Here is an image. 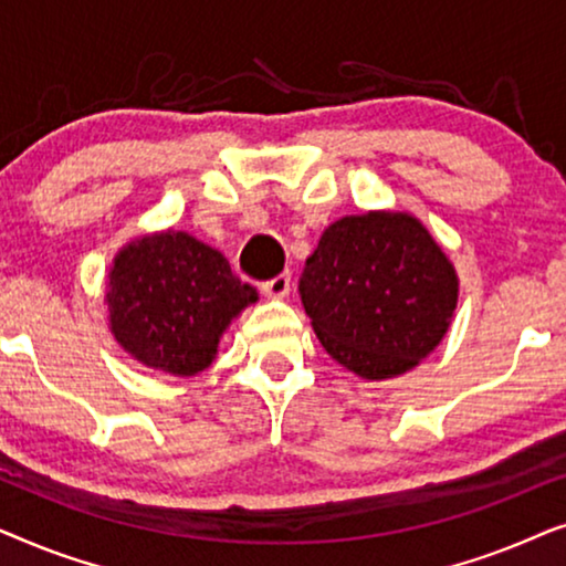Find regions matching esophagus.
I'll use <instances>...</instances> for the list:
<instances>
[{
  "mask_svg": "<svg viewBox=\"0 0 566 566\" xmlns=\"http://www.w3.org/2000/svg\"><path fill=\"white\" fill-rule=\"evenodd\" d=\"M289 291H291V273H281L275 275L273 281L262 283V293L270 298H285L289 296Z\"/></svg>",
  "mask_w": 566,
  "mask_h": 566,
  "instance_id": "esophagus-1",
  "label": "esophagus"
}]
</instances>
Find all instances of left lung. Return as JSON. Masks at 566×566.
<instances>
[{"mask_svg":"<svg viewBox=\"0 0 566 566\" xmlns=\"http://www.w3.org/2000/svg\"><path fill=\"white\" fill-rule=\"evenodd\" d=\"M332 358L370 381L407 374L451 327L459 277L409 213L345 216L324 229L298 283Z\"/></svg>","mask_w":566,"mask_h":566,"instance_id":"left-lung-1","label":"left lung"}]
</instances>
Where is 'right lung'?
<instances>
[{
    "mask_svg": "<svg viewBox=\"0 0 566 566\" xmlns=\"http://www.w3.org/2000/svg\"><path fill=\"white\" fill-rule=\"evenodd\" d=\"M258 289L227 258L185 231H159L123 247L107 275L111 332L130 358L172 376L208 368L231 319Z\"/></svg>",
    "mask_w": 566,
    "mask_h": 566,
    "instance_id": "1",
    "label": "right lung"
}]
</instances>
